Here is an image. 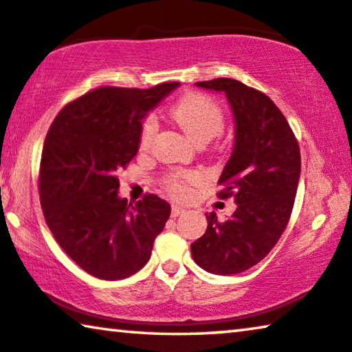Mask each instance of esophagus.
Masks as SVG:
<instances>
[{
    "instance_id": "esophagus-1",
    "label": "esophagus",
    "mask_w": 352,
    "mask_h": 352,
    "mask_svg": "<svg viewBox=\"0 0 352 352\" xmlns=\"http://www.w3.org/2000/svg\"><path fill=\"white\" fill-rule=\"evenodd\" d=\"M186 211H187L186 208H182V206H179V205H173V208H171V216H173V217L182 216V214H184Z\"/></svg>"
}]
</instances>
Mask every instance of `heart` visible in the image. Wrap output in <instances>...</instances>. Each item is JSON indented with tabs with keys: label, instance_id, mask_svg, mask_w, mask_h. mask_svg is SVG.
Listing matches in <instances>:
<instances>
[{
	"label": "heart",
	"instance_id": "heart-1",
	"mask_svg": "<svg viewBox=\"0 0 352 352\" xmlns=\"http://www.w3.org/2000/svg\"><path fill=\"white\" fill-rule=\"evenodd\" d=\"M171 117L184 135L195 144H206L217 136L226 124L223 111L211 96L203 94H187L173 106ZM157 124L154 117H147L141 126L140 146L146 149L151 144ZM198 179L195 173H179L168 179V190L173 195L182 197L187 193V186Z\"/></svg>",
	"mask_w": 352,
	"mask_h": 352
}]
</instances>
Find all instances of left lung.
<instances>
[{
    "instance_id": "obj_1",
    "label": "left lung",
    "mask_w": 352,
    "mask_h": 352,
    "mask_svg": "<svg viewBox=\"0 0 352 352\" xmlns=\"http://www.w3.org/2000/svg\"><path fill=\"white\" fill-rule=\"evenodd\" d=\"M195 85L223 94L230 104L235 141L219 197H233L236 210L223 222L206 214L208 228L190 244L192 257L208 273L238 274L267 257L286 230L302 170L298 142L262 91L228 78Z\"/></svg>"
}]
</instances>
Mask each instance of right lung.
I'll return each instance as SVG.
<instances>
[{"label": "right lung", "instance_id": "add662e5", "mask_svg": "<svg viewBox=\"0 0 352 352\" xmlns=\"http://www.w3.org/2000/svg\"><path fill=\"white\" fill-rule=\"evenodd\" d=\"M179 87H101L60 111L45 136L39 193L45 222L84 272L106 281L129 278L151 258L170 217L157 195L129 205L117 171L140 149L142 120Z\"/></svg>", "mask_w": 352, "mask_h": 352}]
</instances>
